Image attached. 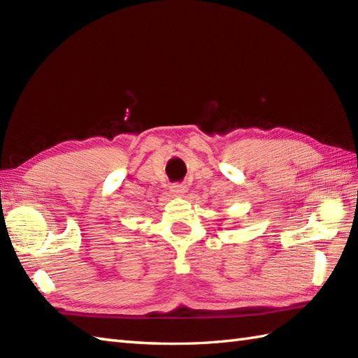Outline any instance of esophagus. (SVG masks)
Segmentation results:
<instances>
[{
    "label": "esophagus",
    "instance_id": "1",
    "mask_svg": "<svg viewBox=\"0 0 358 358\" xmlns=\"http://www.w3.org/2000/svg\"><path fill=\"white\" fill-rule=\"evenodd\" d=\"M171 191H172L173 195L181 196V195H185L187 192V186L183 185V183H175V185L171 186Z\"/></svg>",
    "mask_w": 358,
    "mask_h": 358
}]
</instances>
